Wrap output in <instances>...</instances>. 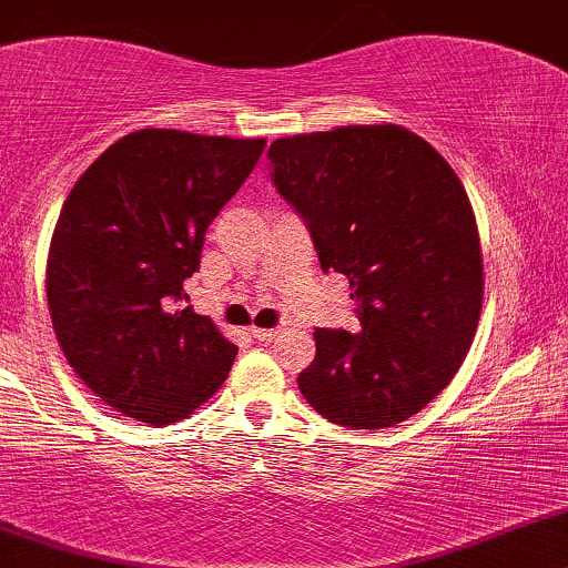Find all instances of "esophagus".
I'll use <instances>...</instances> for the list:
<instances>
[{
  "instance_id": "1",
  "label": "esophagus",
  "mask_w": 568,
  "mask_h": 568,
  "mask_svg": "<svg viewBox=\"0 0 568 568\" xmlns=\"http://www.w3.org/2000/svg\"><path fill=\"white\" fill-rule=\"evenodd\" d=\"M251 336L256 338V342H275L280 336L277 328H251Z\"/></svg>"
}]
</instances>
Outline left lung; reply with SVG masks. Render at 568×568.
Wrapping results in <instances>:
<instances>
[{
    "label": "left lung",
    "instance_id": "8db88e82",
    "mask_svg": "<svg viewBox=\"0 0 568 568\" xmlns=\"http://www.w3.org/2000/svg\"><path fill=\"white\" fill-rule=\"evenodd\" d=\"M266 158L323 272L349 280L363 328H317L298 389L334 425H400L446 389L478 328L484 258L465 186L397 125L277 139Z\"/></svg>",
    "mask_w": 568,
    "mask_h": 568
}]
</instances>
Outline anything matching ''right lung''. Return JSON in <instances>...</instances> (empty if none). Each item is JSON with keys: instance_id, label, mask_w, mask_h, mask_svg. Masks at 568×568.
<instances>
[{"instance_id": "add662e5", "label": "right lung", "mask_w": 568, "mask_h": 568, "mask_svg": "<svg viewBox=\"0 0 568 568\" xmlns=\"http://www.w3.org/2000/svg\"><path fill=\"white\" fill-rule=\"evenodd\" d=\"M262 152L264 139L135 130L63 202L48 256L50 317L74 374L120 414L186 419L230 374L237 347L179 304L207 226Z\"/></svg>"}]
</instances>
